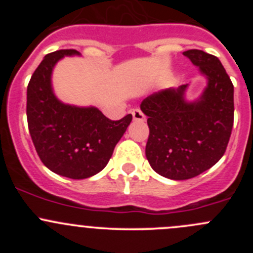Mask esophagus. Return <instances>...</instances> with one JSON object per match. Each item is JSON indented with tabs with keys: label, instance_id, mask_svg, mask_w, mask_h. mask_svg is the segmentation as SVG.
Instances as JSON below:
<instances>
[{
	"label": "esophagus",
	"instance_id": "obj_1",
	"mask_svg": "<svg viewBox=\"0 0 253 253\" xmlns=\"http://www.w3.org/2000/svg\"><path fill=\"white\" fill-rule=\"evenodd\" d=\"M132 116H133L134 121L143 122L145 120L144 114L141 111V109H133V110H132Z\"/></svg>",
	"mask_w": 253,
	"mask_h": 253
}]
</instances>
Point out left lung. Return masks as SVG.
Returning a JSON list of instances; mask_svg holds the SVG:
<instances>
[{
	"instance_id": "8db88e82",
	"label": "left lung",
	"mask_w": 253,
	"mask_h": 253,
	"mask_svg": "<svg viewBox=\"0 0 253 253\" xmlns=\"http://www.w3.org/2000/svg\"><path fill=\"white\" fill-rule=\"evenodd\" d=\"M183 56L208 78L200 100L187 103V85L163 89L141 104L148 116L145 155L159 175L187 180L211 169L228 147L234 125V85L216 56L188 50Z\"/></svg>"
}]
</instances>
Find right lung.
<instances>
[{"instance_id": "obj_1", "label": "right lung", "mask_w": 253, "mask_h": 253, "mask_svg": "<svg viewBox=\"0 0 253 253\" xmlns=\"http://www.w3.org/2000/svg\"><path fill=\"white\" fill-rule=\"evenodd\" d=\"M73 48L44 57L27 89V120L35 150L45 167L70 178L98 174L110 160L115 145L132 121L128 114L112 121L95 108H76L56 99L51 72L60 58L76 55Z\"/></svg>"}]
</instances>
